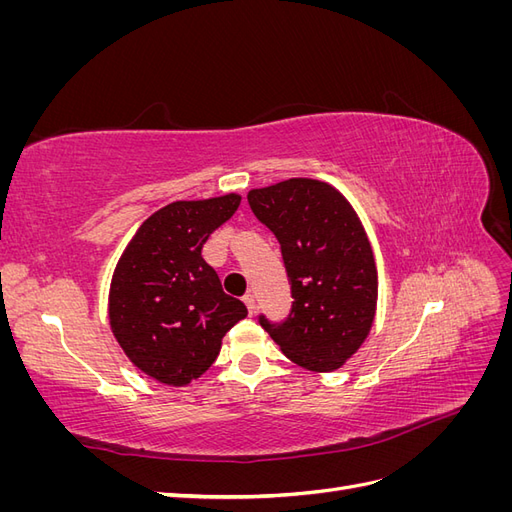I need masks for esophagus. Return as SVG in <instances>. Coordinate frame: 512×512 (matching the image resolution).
I'll list each match as a JSON object with an SVG mask.
<instances>
[{"label":"esophagus","mask_w":512,"mask_h":512,"mask_svg":"<svg viewBox=\"0 0 512 512\" xmlns=\"http://www.w3.org/2000/svg\"><path fill=\"white\" fill-rule=\"evenodd\" d=\"M243 301H245L247 309H250V314H256V297H254V294L247 292L245 297H243Z\"/></svg>","instance_id":"34e87169"}]
</instances>
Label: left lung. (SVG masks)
<instances>
[{
	"label": "left lung",
	"instance_id": "left-lung-1",
	"mask_svg": "<svg viewBox=\"0 0 512 512\" xmlns=\"http://www.w3.org/2000/svg\"><path fill=\"white\" fill-rule=\"evenodd\" d=\"M256 218L282 245L292 288L284 324H260L292 363L327 374L363 346L374 327L378 269L367 232L331 183L294 177L247 192Z\"/></svg>",
	"mask_w": 512,
	"mask_h": 512
}]
</instances>
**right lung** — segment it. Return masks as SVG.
<instances>
[{
    "label": "right lung",
    "mask_w": 512,
    "mask_h": 512,
    "mask_svg": "<svg viewBox=\"0 0 512 512\" xmlns=\"http://www.w3.org/2000/svg\"><path fill=\"white\" fill-rule=\"evenodd\" d=\"M241 196L177 200L138 226L113 271L108 322L121 350L168 386L200 378L224 335L247 316L203 258L211 232L232 218Z\"/></svg>",
    "instance_id": "1"
}]
</instances>
